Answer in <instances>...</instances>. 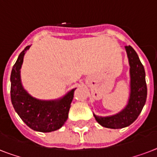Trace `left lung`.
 Returning <instances> with one entry per match:
<instances>
[{
    "instance_id": "1",
    "label": "left lung",
    "mask_w": 157,
    "mask_h": 157,
    "mask_svg": "<svg viewBox=\"0 0 157 157\" xmlns=\"http://www.w3.org/2000/svg\"><path fill=\"white\" fill-rule=\"evenodd\" d=\"M130 66V96L125 108L111 117H97L94 114L99 124L110 129H121L131 124L140 114L147 99V84L144 65L137 53L129 45L125 46Z\"/></svg>"
}]
</instances>
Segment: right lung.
I'll list each match as a JSON object with an SVG mask.
<instances>
[{
  "label": "right lung",
  "mask_w": 157,
  "mask_h": 157,
  "mask_svg": "<svg viewBox=\"0 0 157 157\" xmlns=\"http://www.w3.org/2000/svg\"><path fill=\"white\" fill-rule=\"evenodd\" d=\"M28 45L20 53L13 65L10 75L11 102L15 112L23 121L33 130L51 132L61 128L68 117L74 91L70 92L60 99L51 101L39 100L33 98L23 89L20 79V68Z\"/></svg>",
  "instance_id": "1"
}]
</instances>
